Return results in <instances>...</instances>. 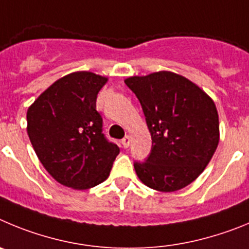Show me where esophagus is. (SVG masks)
Segmentation results:
<instances>
[{
  "label": "esophagus",
  "instance_id": "34e87169",
  "mask_svg": "<svg viewBox=\"0 0 249 249\" xmlns=\"http://www.w3.org/2000/svg\"><path fill=\"white\" fill-rule=\"evenodd\" d=\"M130 140H131V139H130V136H129V135L125 136V138L123 139V140H122L123 146H124V147H129V145H130Z\"/></svg>",
  "mask_w": 249,
  "mask_h": 249
}]
</instances>
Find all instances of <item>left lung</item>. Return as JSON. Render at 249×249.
<instances>
[{
	"label": "left lung",
	"instance_id": "8db88e82",
	"mask_svg": "<svg viewBox=\"0 0 249 249\" xmlns=\"http://www.w3.org/2000/svg\"><path fill=\"white\" fill-rule=\"evenodd\" d=\"M125 84L140 102L152 140L145 161L134 162L136 175L158 191L183 189L200 176L218 145L213 100L172 71L130 77Z\"/></svg>",
	"mask_w": 249,
	"mask_h": 249
}]
</instances>
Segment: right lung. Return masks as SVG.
Segmentation results:
<instances>
[{
  "mask_svg": "<svg viewBox=\"0 0 249 249\" xmlns=\"http://www.w3.org/2000/svg\"><path fill=\"white\" fill-rule=\"evenodd\" d=\"M107 78L75 71L60 78L27 111V133L44 169L67 187L86 190L108 178L119 146L103 134L97 97Z\"/></svg>",
  "mask_w": 249,
  "mask_h": 249,
  "instance_id": "add662e5",
  "label": "right lung"
}]
</instances>
